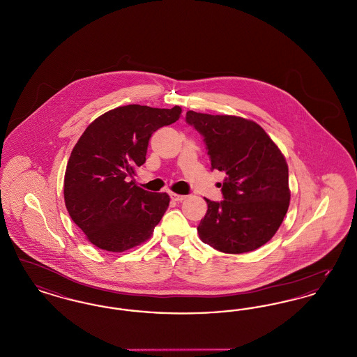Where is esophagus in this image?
Here are the masks:
<instances>
[{"label": "esophagus", "mask_w": 357, "mask_h": 357, "mask_svg": "<svg viewBox=\"0 0 357 357\" xmlns=\"http://www.w3.org/2000/svg\"><path fill=\"white\" fill-rule=\"evenodd\" d=\"M170 197L171 199L175 202H182L186 198V195H181V194H175V192H171Z\"/></svg>", "instance_id": "34e87169"}]
</instances>
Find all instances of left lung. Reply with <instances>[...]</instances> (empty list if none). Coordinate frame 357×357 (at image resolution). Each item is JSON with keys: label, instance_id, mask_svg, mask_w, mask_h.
I'll use <instances>...</instances> for the list:
<instances>
[{"label": "left lung", "instance_id": "left-lung-1", "mask_svg": "<svg viewBox=\"0 0 357 357\" xmlns=\"http://www.w3.org/2000/svg\"><path fill=\"white\" fill-rule=\"evenodd\" d=\"M187 124L204 136L211 170L223 171V201L206 199L198 226L204 243L229 255L253 252L272 239L288 211L287 160L252 120L187 111Z\"/></svg>", "mask_w": 357, "mask_h": 357}]
</instances>
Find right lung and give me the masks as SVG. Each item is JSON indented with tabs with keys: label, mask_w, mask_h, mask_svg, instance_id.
<instances>
[{
	"label": "right lung",
	"mask_w": 357,
	"mask_h": 357,
	"mask_svg": "<svg viewBox=\"0 0 357 357\" xmlns=\"http://www.w3.org/2000/svg\"><path fill=\"white\" fill-rule=\"evenodd\" d=\"M182 108L130 104L93 120L69 156L64 199L72 221L88 241L107 252H124L151 237L170 197L132 181L146 162L156 130L181 118Z\"/></svg>",
	"instance_id": "obj_1"
}]
</instances>
